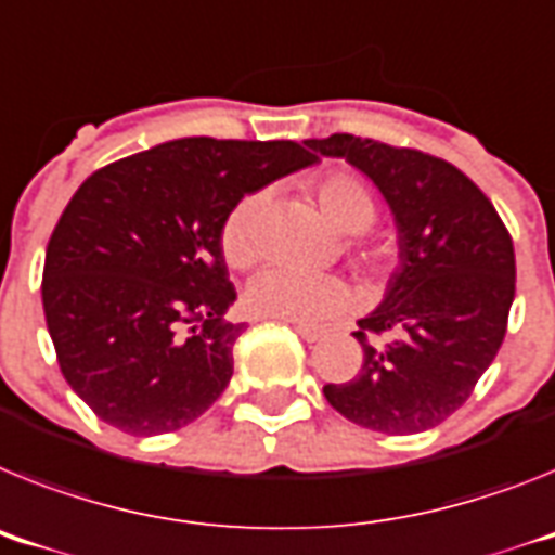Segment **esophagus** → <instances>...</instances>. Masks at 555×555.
<instances>
[{
  "mask_svg": "<svg viewBox=\"0 0 555 555\" xmlns=\"http://www.w3.org/2000/svg\"><path fill=\"white\" fill-rule=\"evenodd\" d=\"M295 331L306 339V343H317V339H323L325 336L323 328H311V325H295Z\"/></svg>",
  "mask_w": 555,
  "mask_h": 555,
  "instance_id": "34e87169",
  "label": "esophagus"
}]
</instances>
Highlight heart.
<instances>
[{
    "instance_id": "b5f03b06",
    "label": "heart",
    "mask_w": 555,
    "mask_h": 555,
    "mask_svg": "<svg viewBox=\"0 0 555 555\" xmlns=\"http://www.w3.org/2000/svg\"><path fill=\"white\" fill-rule=\"evenodd\" d=\"M314 198L325 219L343 232H362L376 219V198L357 177L331 170L314 182ZM221 255L232 269H246L263 255V196L249 193L227 212L219 232ZM246 309L269 320L317 325L343 317L353 292L336 274L274 267L255 274L244 292Z\"/></svg>"
}]
</instances>
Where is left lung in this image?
I'll return each instance as SVG.
<instances>
[{
    "mask_svg": "<svg viewBox=\"0 0 555 555\" xmlns=\"http://www.w3.org/2000/svg\"><path fill=\"white\" fill-rule=\"evenodd\" d=\"M371 177L399 227V269L353 336L362 371L323 392L336 413L387 435H413L466 404L494 362L516 288L514 241L489 196L440 156L353 134L306 140ZM391 334L387 344L373 335Z\"/></svg>",
    "mask_w": 555,
    "mask_h": 555,
    "instance_id": "8db88e82",
    "label": "left lung"
}]
</instances>
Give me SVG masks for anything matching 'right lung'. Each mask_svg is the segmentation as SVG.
I'll list each match as a JSON object with an SVG mask.
<instances>
[{
    "label": "right lung",
    "mask_w": 555,
    "mask_h": 555,
    "mask_svg": "<svg viewBox=\"0 0 555 555\" xmlns=\"http://www.w3.org/2000/svg\"><path fill=\"white\" fill-rule=\"evenodd\" d=\"M317 156L292 140L184 137L94 170L52 230L47 328L64 378L129 435L191 424L232 376L244 323L219 232L246 193Z\"/></svg>",
    "instance_id": "add662e5"
}]
</instances>
